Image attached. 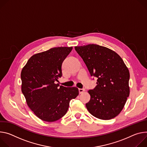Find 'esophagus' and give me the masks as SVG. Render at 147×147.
I'll list each match as a JSON object with an SVG mask.
<instances>
[{"label": "esophagus", "instance_id": "34e87169", "mask_svg": "<svg viewBox=\"0 0 147 147\" xmlns=\"http://www.w3.org/2000/svg\"><path fill=\"white\" fill-rule=\"evenodd\" d=\"M79 92L80 94L83 93L85 92V89H79Z\"/></svg>", "mask_w": 147, "mask_h": 147}]
</instances>
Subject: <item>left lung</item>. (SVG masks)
Listing matches in <instances>:
<instances>
[{
  "label": "left lung",
  "mask_w": 147,
  "mask_h": 147,
  "mask_svg": "<svg viewBox=\"0 0 147 147\" xmlns=\"http://www.w3.org/2000/svg\"><path fill=\"white\" fill-rule=\"evenodd\" d=\"M85 63L97 85L89 90L90 101L86 104L92 115L102 120L115 118L123 110L129 94V72L122 58L105 47L88 44L75 47Z\"/></svg>",
  "instance_id": "left-lung-1"
}]
</instances>
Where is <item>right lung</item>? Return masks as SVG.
I'll list each match as a JSON object with an SVG mask.
<instances>
[{
    "label": "right lung",
    "mask_w": 147,
    "mask_h": 147,
    "mask_svg": "<svg viewBox=\"0 0 147 147\" xmlns=\"http://www.w3.org/2000/svg\"><path fill=\"white\" fill-rule=\"evenodd\" d=\"M72 47H55L34 54L21 72L22 92L27 104L41 120L55 121L67 113L69 102L79 94L76 87H59L55 84L62 76V63Z\"/></svg>",
    "instance_id": "1"
}]
</instances>
